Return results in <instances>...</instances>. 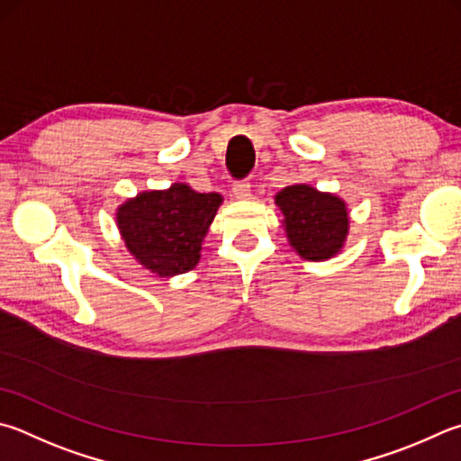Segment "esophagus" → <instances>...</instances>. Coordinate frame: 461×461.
Returning a JSON list of instances; mask_svg holds the SVG:
<instances>
[{
  "label": "esophagus",
  "mask_w": 461,
  "mask_h": 461,
  "mask_svg": "<svg viewBox=\"0 0 461 461\" xmlns=\"http://www.w3.org/2000/svg\"><path fill=\"white\" fill-rule=\"evenodd\" d=\"M231 191L238 199H249V195H252V185H249L248 179H241V181L233 183Z\"/></svg>",
  "instance_id": "obj_1"
}]
</instances>
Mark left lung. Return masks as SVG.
<instances>
[{
	"mask_svg": "<svg viewBox=\"0 0 461 461\" xmlns=\"http://www.w3.org/2000/svg\"><path fill=\"white\" fill-rule=\"evenodd\" d=\"M276 205L284 215V230L300 258L322 262L337 256L348 236L347 203L311 185H290L278 191Z\"/></svg>",
	"mask_w": 461,
	"mask_h": 461,
	"instance_id": "left-lung-1",
	"label": "left lung"
}]
</instances>
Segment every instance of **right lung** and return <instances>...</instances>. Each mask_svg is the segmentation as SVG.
<instances>
[{
  "label": "right lung",
  "instance_id": "1",
  "mask_svg": "<svg viewBox=\"0 0 461 461\" xmlns=\"http://www.w3.org/2000/svg\"><path fill=\"white\" fill-rule=\"evenodd\" d=\"M220 194H197L187 183L143 191L116 209V225L129 252L161 278L194 270L202 244L221 205Z\"/></svg>",
  "mask_w": 461,
  "mask_h": 461
}]
</instances>
